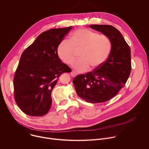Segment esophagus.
Segmentation results:
<instances>
[{
  "mask_svg": "<svg viewBox=\"0 0 149 149\" xmlns=\"http://www.w3.org/2000/svg\"><path fill=\"white\" fill-rule=\"evenodd\" d=\"M77 74H78L77 73H76V72L75 71H74V70H72V72H71V73H70V75H71L72 77H75V76H76Z\"/></svg>",
  "mask_w": 149,
  "mask_h": 149,
  "instance_id": "esophagus-1",
  "label": "esophagus"
}]
</instances>
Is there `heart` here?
Returning a JSON list of instances; mask_svg holds the SVG:
<instances>
[{
  "label": "heart",
  "mask_w": 149,
  "mask_h": 149,
  "mask_svg": "<svg viewBox=\"0 0 149 149\" xmlns=\"http://www.w3.org/2000/svg\"><path fill=\"white\" fill-rule=\"evenodd\" d=\"M112 49V43L108 36L91 31L79 29L73 32L69 40H63L57 47L59 58L67 65H72L80 51V58L73 67L79 72L87 71L92 67L96 70L102 66L107 60Z\"/></svg>",
  "instance_id": "b5f03b06"
}]
</instances>
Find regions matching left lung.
Listing matches in <instances>:
<instances>
[{
    "instance_id": "obj_1",
    "label": "left lung",
    "mask_w": 149,
    "mask_h": 149,
    "mask_svg": "<svg viewBox=\"0 0 149 149\" xmlns=\"http://www.w3.org/2000/svg\"><path fill=\"white\" fill-rule=\"evenodd\" d=\"M90 27L109 36L112 43L109 57L100 68L79 74L73 80L77 95L87 102H105L114 97L126 83L131 72L130 47L114 27L92 24Z\"/></svg>"
}]
</instances>
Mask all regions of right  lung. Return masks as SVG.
Returning <instances> with one entry per match:
<instances>
[{
	"instance_id": "obj_1",
	"label": "right lung",
	"mask_w": 149,
	"mask_h": 149,
	"mask_svg": "<svg viewBox=\"0 0 149 149\" xmlns=\"http://www.w3.org/2000/svg\"><path fill=\"white\" fill-rule=\"evenodd\" d=\"M72 29H52L42 33L21 55L13 78L14 97L20 110L31 116L46 114L58 77L71 69L62 63L57 47Z\"/></svg>"
}]
</instances>
